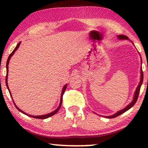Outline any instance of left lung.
<instances>
[{"label":"left lung","instance_id":"left-lung-1","mask_svg":"<svg viewBox=\"0 0 148 148\" xmlns=\"http://www.w3.org/2000/svg\"><path fill=\"white\" fill-rule=\"evenodd\" d=\"M119 38H120V39H127V37L125 36H123V35H120L118 36ZM143 71H142V69H141V81L140 82H139V86H137V88L136 89V91H135V96H134V98H133V100L132 102H131L130 104H129L128 106L127 107H125L124 109H123V110H121L120 111H119L118 112H116L115 114H113L112 116H106V118H108V119H112V118H114V117H116L119 116V115H121V114H123V113H124L125 112H126L128 110H129L131 107H133L134 106V104L136 103L137 99H138V96H139V91H140V88H141V84H142L143 83Z\"/></svg>","mask_w":148,"mask_h":148}]
</instances>
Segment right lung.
Instances as JSON below:
<instances>
[{"mask_svg": "<svg viewBox=\"0 0 148 148\" xmlns=\"http://www.w3.org/2000/svg\"><path fill=\"white\" fill-rule=\"evenodd\" d=\"M20 44H21V42H19V43L17 44V46H16L15 48V49H14L13 51L12 52L11 54H10V55L9 56V57H8V59H7V65H6V67H7V75H6V79H5V81H6V85H7V87L8 90H9V93H10V95H11V92H10L9 88V87H8V84H7V77H8V65H9V60H10V59H11V57L13 55V54L15 53V52L16 51V50H17V48L19 47V46H20ZM66 85H65V86H64L63 89H62V94H61V97H60V104H59V106H58V108H57V109H56V110H54V112H51V113H49V114H45V115H42V116H33V115H29V114H26L25 112H24L23 111H22L21 110H20V109H19V108H18V107H17V106H16L15 103H14V102H13V103H14V104H15V106L16 108H17L18 109V110H19L20 112H22V113H23V114H26V115H27V116H29L33 117V118H36V119H47V118H48V117H50V116H53L54 114H55L57 112L58 110H59V109H60V106H61L62 102V96H63V94H64V92H65V90H66Z\"/></svg>", "mask_w": 148, "mask_h": 148, "instance_id": "right-lung-1", "label": "right lung"}]
</instances>
